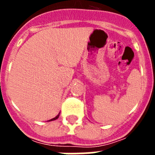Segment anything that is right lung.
Returning a JSON list of instances; mask_svg holds the SVG:
<instances>
[{"label": "right lung", "instance_id": "right-lung-1", "mask_svg": "<svg viewBox=\"0 0 155 155\" xmlns=\"http://www.w3.org/2000/svg\"><path fill=\"white\" fill-rule=\"evenodd\" d=\"M59 116H60V114H59V115H57V116H56L55 118H53V119H52V120H49V121H52V120H57V118H58V117H59Z\"/></svg>", "mask_w": 155, "mask_h": 155}]
</instances>
